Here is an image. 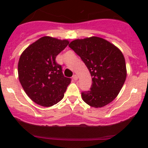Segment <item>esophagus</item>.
I'll return each mask as SVG.
<instances>
[{
    "instance_id": "obj_1",
    "label": "esophagus",
    "mask_w": 148,
    "mask_h": 148,
    "mask_svg": "<svg viewBox=\"0 0 148 148\" xmlns=\"http://www.w3.org/2000/svg\"><path fill=\"white\" fill-rule=\"evenodd\" d=\"M72 79L74 80V81H77V80L78 79V77H77V74H74V75H73Z\"/></svg>"
}]
</instances>
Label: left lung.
I'll list each match as a JSON object with an SVG mask.
<instances>
[{"instance_id": "8db88e82", "label": "left lung", "mask_w": 148, "mask_h": 148, "mask_svg": "<svg viewBox=\"0 0 148 148\" xmlns=\"http://www.w3.org/2000/svg\"><path fill=\"white\" fill-rule=\"evenodd\" d=\"M69 46L80 56L92 76L90 90L82 92L84 102L95 108L112 102L127 77L122 51L107 40L97 36L74 40Z\"/></svg>"}]
</instances>
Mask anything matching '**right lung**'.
<instances>
[{
    "label": "right lung",
    "instance_id": "obj_1",
    "mask_svg": "<svg viewBox=\"0 0 148 148\" xmlns=\"http://www.w3.org/2000/svg\"><path fill=\"white\" fill-rule=\"evenodd\" d=\"M68 40L50 36L40 38L28 46L20 56L18 79L28 97L43 107L62 100L71 79L64 76L56 57L69 44Z\"/></svg>",
    "mask_w": 148,
    "mask_h": 148
}]
</instances>
